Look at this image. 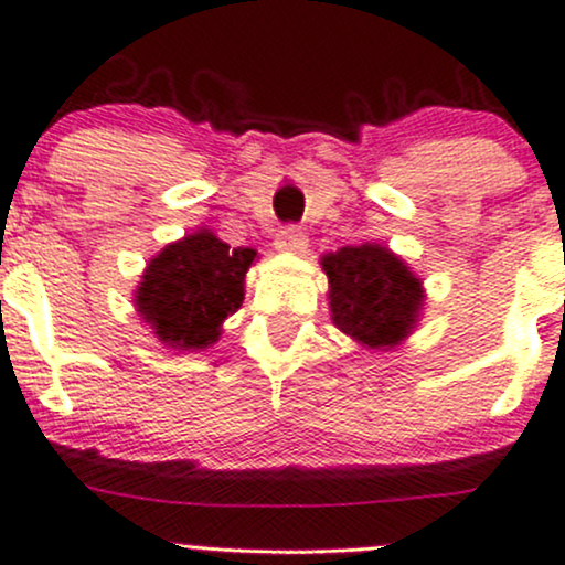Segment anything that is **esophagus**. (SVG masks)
<instances>
[{
  "label": "esophagus",
  "mask_w": 565,
  "mask_h": 565,
  "mask_svg": "<svg viewBox=\"0 0 565 565\" xmlns=\"http://www.w3.org/2000/svg\"><path fill=\"white\" fill-rule=\"evenodd\" d=\"M276 249L278 252H291V255H302L308 249V236L297 225H287L276 233Z\"/></svg>",
  "instance_id": "34e87169"
}]
</instances>
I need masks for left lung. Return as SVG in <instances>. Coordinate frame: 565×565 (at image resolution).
Segmentation results:
<instances>
[{"label": "left lung", "instance_id": "left-lung-1", "mask_svg": "<svg viewBox=\"0 0 565 565\" xmlns=\"http://www.w3.org/2000/svg\"><path fill=\"white\" fill-rule=\"evenodd\" d=\"M329 278V308L340 332L359 345L387 350L417 327L423 281L387 246H342L321 257Z\"/></svg>", "mask_w": 565, "mask_h": 565}]
</instances>
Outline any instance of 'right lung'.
<instances>
[{"label":"right lung","instance_id":"right-lung-1","mask_svg":"<svg viewBox=\"0 0 565 565\" xmlns=\"http://www.w3.org/2000/svg\"><path fill=\"white\" fill-rule=\"evenodd\" d=\"M255 249H231L212 231L188 233L148 263L135 305L153 334L174 350L215 345L223 321L244 302Z\"/></svg>","mask_w":565,"mask_h":565}]
</instances>
